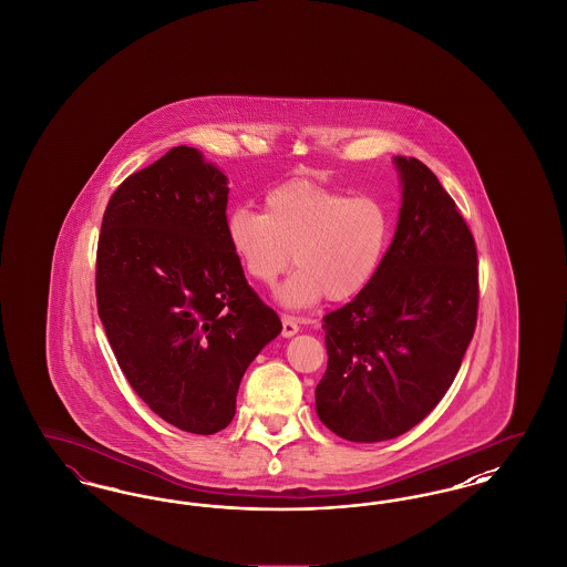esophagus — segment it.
I'll return each instance as SVG.
<instances>
[{
	"label": "esophagus",
	"mask_w": 567,
	"mask_h": 567,
	"mask_svg": "<svg viewBox=\"0 0 567 567\" xmlns=\"http://www.w3.org/2000/svg\"><path fill=\"white\" fill-rule=\"evenodd\" d=\"M297 331H299V324H297L296 319L293 317H282V336L285 338H291V336H296Z\"/></svg>",
	"instance_id": "esophagus-1"
}]
</instances>
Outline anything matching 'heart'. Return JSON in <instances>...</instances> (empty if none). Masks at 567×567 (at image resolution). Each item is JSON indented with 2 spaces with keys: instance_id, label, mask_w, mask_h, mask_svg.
Listing matches in <instances>:
<instances>
[{
  "instance_id": "obj_1",
  "label": "heart",
  "mask_w": 567,
  "mask_h": 567,
  "mask_svg": "<svg viewBox=\"0 0 567 567\" xmlns=\"http://www.w3.org/2000/svg\"><path fill=\"white\" fill-rule=\"evenodd\" d=\"M391 213L377 195H351L312 181H289L266 193V215L236 208L225 220L229 248L250 280L280 287L287 308H308L324 296L347 301L377 278L391 244Z\"/></svg>"
}]
</instances>
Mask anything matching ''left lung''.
<instances>
[{
	"label": "left lung",
	"mask_w": 567,
	"mask_h": 567,
	"mask_svg": "<svg viewBox=\"0 0 567 567\" xmlns=\"http://www.w3.org/2000/svg\"><path fill=\"white\" fill-rule=\"evenodd\" d=\"M404 202L372 285L323 317L324 427L382 442L419 425L457 377L478 319V252L432 169L398 157Z\"/></svg>",
	"instance_id": "8db88e82"
}]
</instances>
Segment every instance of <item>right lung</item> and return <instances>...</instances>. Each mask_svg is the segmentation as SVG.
<instances>
[{"mask_svg": "<svg viewBox=\"0 0 567 567\" xmlns=\"http://www.w3.org/2000/svg\"><path fill=\"white\" fill-rule=\"evenodd\" d=\"M227 178L174 146L110 197L95 257L97 315L132 389L183 432L236 414L246 368L282 323L225 236Z\"/></svg>", "mask_w": 567, "mask_h": 567, "instance_id": "1", "label": "right lung"}]
</instances>
